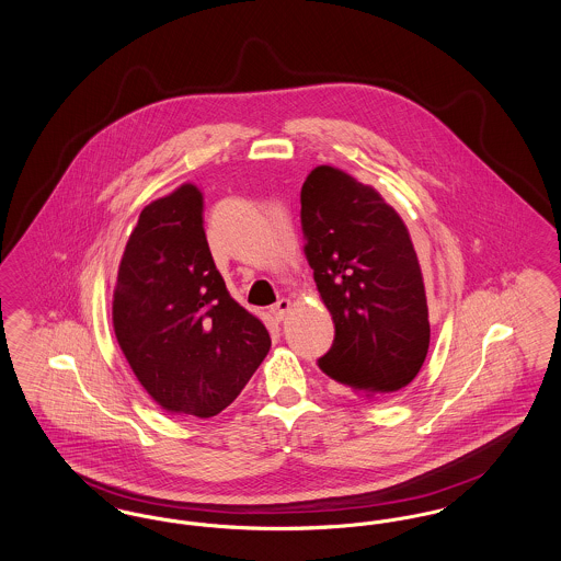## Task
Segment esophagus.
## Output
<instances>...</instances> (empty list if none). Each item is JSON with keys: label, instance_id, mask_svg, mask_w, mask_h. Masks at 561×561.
Here are the masks:
<instances>
[{"label": "esophagus", "instance_id": "1", "mask_svg": "<svg viewBox=\"0 0 561 561\" xmlns=\"http://www.w3.org/2000/svg\"><path fill=\"white\" fill-rule=\"evenodd\" d=\"M290 307H293V302H290L288 298H282V300H277V302L271 307V313H273L275 320L282 321L286 318V313L290 311Z\"/></svg>", "mask_w": 561, "mask_h": 561}]
</instances>
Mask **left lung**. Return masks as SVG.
<instances>
[{
    "label": "left lung",
    "instance_id": "8db88e82",
    "mask_svg": "<svg viewBox=\"0 0 561 561\" xmlns=\"http://www.w3.org/2000/svg\"><path fill=\"white\" fill-rule=\"evenodd\" d=\"M305 256L334 321L321 370L368 400L410 385L428 351L423 273L410 233L376 188L318 165L300 188Z\"/></svg>",
    "mask_w": 561,
    "mask_h": 561
}]
</instances>
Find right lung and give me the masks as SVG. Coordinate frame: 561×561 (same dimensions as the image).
Returning <instances> with one entry per match:
<instances>
[{"instance_id":"right-lung-1","label":"right lung","mask_w":561,"mask_h":561,"mask_svg":"<svg viewBox=\"0 0 561 561\" xmlns=\"http://www.w3.org/2000/svg\"><path fill=\"white\" fill-rule=\"evenodd\" d=\"M202 213L191 183L145 206L117 271L113 330L163 410L210 419L240 396L271 336L227 290Z\"/></svg>"}]
</instances>
